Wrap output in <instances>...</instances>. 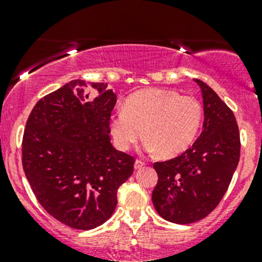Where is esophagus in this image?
Returning a JSON list of instances; mask_svg holds the SVG:
<instances>
[{
	"label": "esophagus",
	"mask_w": 262,
	"mask_h": 262,
	"mask_svg": "<svg viewBox=\"0 0 262 262\" xmlns=\"http://www.w3.org/2000/svg\"><path fill=\"white\" fill-rule=\"evenodd\" d=\"M144 165H146V163H144L143 161H141V160H137L136 162H134V167H136L137 170H138V168H142Z\"/></svg>",
	"instance_id": "34e87169"
}]
</instances>
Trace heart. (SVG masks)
I'll use <instances>...</instances> for the list:
<instances>
[{"instance_id":"obj_1","label":"heart","mask_w":262,"mask_h":262,"mask_svg":"<svg viewBox=\"0 0 262 262\" xmlns=\"http://www.w3.org/2000/svg\"><path fill=\"white\" fill-rule=\"evenodd\" d=\"M203 107L194 96L165 89H147L130 95L124 109L110 119L118 149L129 150L144 136V149L175 157L186 150L202 126Z\"/></svg>"}]
</instances>
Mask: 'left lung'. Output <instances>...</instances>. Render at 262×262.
I'll return each mask as SVG.
<instances>
[{"mask_svg":"<svg viewBox=\"0 0 262 262\" xmlns=\"http://www.w3.org/2000/svg\"><path fill=\"white\" fill-rule=\"evenodd\" d=\"M195 81L204 104L202 134L182 155L153 163L158 175L153 205L162 218L178 224L194 223L215 209L231 184L241 152L233 112L205 82Z\"/></svg>","mask_w":262,"mask_h":262,"instance_id":"obj_1","label":"left lung"}]
</instances>
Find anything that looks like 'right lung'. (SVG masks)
Segmentation results:
<instances>
[{
	"label": "right lung",
	"instance_id": "add662e5",
	"mask_svg": "<svg viewBox=\"0 0 262 262\" xmlns=\"http://www.w3.org/2000/svg\"><path fill=\"white\" fill-rule=\"evenodd\" d=\"M73 80L31 110L23 137V167L41 207L75 229H92L112 216L119 186L134 170L133 156L110 143L116 95L104 83Z\"/></svg>",
	"mask_w": 262,
	"mask_h": 262
}]
</instances>
